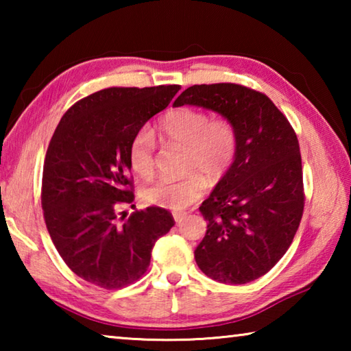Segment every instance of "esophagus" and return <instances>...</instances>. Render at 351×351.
Listing matches in <instances>:
<instances>
[{
    "label": "esophagus",
    "mask_w": 351,
    "mask_h": 351,
    "mask_svg": "<svg viewBox=\"0 0 351 351\" xmlns=\"http://www.w3.org/2000/svg\"><path fill=\"white\" fill-rule=\"evenodd\" d=\"M173 218H175V221H176V224H181L184 219L187 218V213H175L173 215Z\"/></svg>",
    "instance_id": "1"
}]
</instances>
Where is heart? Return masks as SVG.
I'll use <instances>...</instances> for the list:
<instances>
[{
    "label": "heart",
    "mask_w": 351,
    "mask_h": 351,
    "mask_svg": "<svg viewBox=\"0 0 351 351\" xmlns=\"http://www.w3.org/2000/svg\"><path fill=\"white\" fill-rule=\"evenodd\" d=\"M159 134L167 144L182 145L184 167L190 173L181 180H161L148 186L142 197L145 203L180 212L203 197L206 173L219 180L230 169L237 153V132L224 117H213L195 108H175L161 117ZM130 165L136 175L150 178L154 173V139L142 130L134 136L128 152Z\"/></svg>",
    "instance_id": "b5f03b06"
}]
</instances>
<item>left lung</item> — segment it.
I'll list each match as a JSON object with an SVG mask.
<instances>
[{"mask_svg": "<svg viewBox=\"0 0 351 351\" xmlns=\"http://www.w3.org/2000/svg\"><path fill=\"white\" fill-rule=\"evenodd\" d=\"M212 110L232 123L237 153L199 212L195 260L207 277L243 285L265 276L293 243L304 213L299 141L272 100L235 83L193 85L173 106Z\"/></svg>", "mask_w": 351, "mask_h": 351, "instance_id": "left-lung-1", "label": "left lung"}]
</instances>
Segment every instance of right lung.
Segmentation results:
<instances>
[{
    "instance_id": "right-lung-1",
    "label": "right lung",
    "mask_w": 351,
    "mask_h": 351,
    "mask_svg": "<svg viewBox=\"0 0 351 351\" xmlns=\"http://www.w3.org/2000/svg\"><path fill=\"white\" fill-rule=\"evenodd\" d=\"M180 90L106 88L74 104L57 125L43 165L41 207L56 249L83 280L105 289L136 282L154 243L175 224L161 207L128 218L121 210L134 201L130 144Z\"/></svg>"
}]
</instances>
